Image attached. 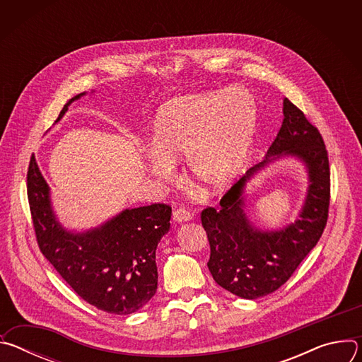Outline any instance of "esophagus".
I'll return each mask as SVG.
<instances>
[{"mask_svg":"<svg viewBox=\"0 0 362 362\" xmlns=\"http://www.w3.org/2000/svg\"><path fill=\"white\" fill-rule=\"evenodd\" d=\"M192 219V214L185 208H175L173 209V221L175 222H187Z\"/></svg>","mask_w":362,"mask_h":362,"instance_id":"1","label":"esophagus"}]
</instances>
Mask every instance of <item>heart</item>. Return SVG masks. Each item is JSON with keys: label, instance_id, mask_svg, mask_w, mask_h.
<instances>
[{"label": "heart", "instance_id": "obj_1", "mask_svg": "<svg viewBox=\"0 0 362 362\" xmlns=\"http://www.w3.org/2000/svg\"><path fill=\"white\" fill-rule=\"evenodd\" d=\"M256 126V101L246 90L176 97L154 119V158L148 172L168 180L172 165L186 158L187 175L196 185L209 192L221 190L240 169Z\"/></svg>", "mask_w": 362, "mask_h": 362}]
</instances>
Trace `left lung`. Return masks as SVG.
<instances>
[{
    "instance_id": "obj_1",
    "label": "left lung",
    "mask_w": 362,
    "mask_h": 362,
    "mask_svg": "<svg viewBox=\"0 0 362 362\" xmlns=\"http://www.w3.org/2000/svg\"><path fill=\"white\" fill-rule=\"evenodd\" d=\"M285 156L307 168L308 190L300 219L278 231H262L248 221L243 190L255 173ZM329 160L320 130L288 98L284 122L267 158L250 168L221 199V208L202 211L208 235V268L218 285L245 299H256L281 288L318 243L328 219Z\"/></svg>"
}]
</instances>
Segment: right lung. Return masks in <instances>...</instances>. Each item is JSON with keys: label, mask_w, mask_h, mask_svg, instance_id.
Segmentation results:
<instances>
[{"label": "right lung", "mask_w": 362, "mask_h": 362, "mask_svg": "<svg viewBox=\"0 0 362 362\" xmlns=\"http://www.w3.org/2000/svg\"><path fill=\"white\" fill-rule=\"evenodd\" d=\"M84 94L70 98L56 122ZM27 194L41 253L81 299L105 313L129 315L156 293V249L170 229L169 204L124 209L90 230H67L57 221L34 156L27 172Z\"/></svg>", "instance_id": "add662e5"}]
</instances>
